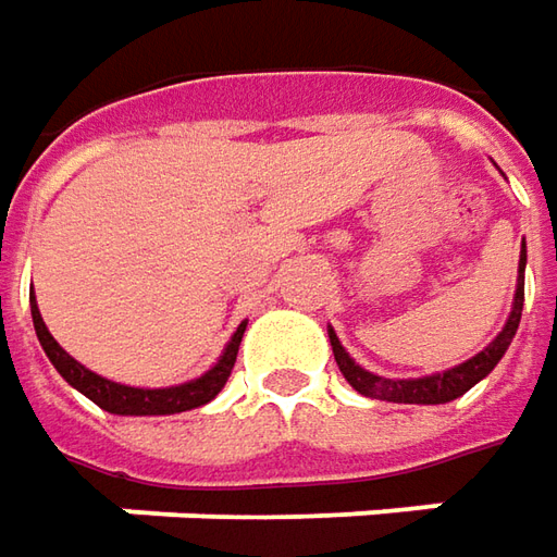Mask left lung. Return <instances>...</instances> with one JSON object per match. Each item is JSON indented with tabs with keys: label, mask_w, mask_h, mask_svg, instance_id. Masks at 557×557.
Segmentation results:
<instances>
[{
	"label": "left lung",
	"mask_w": 557,
	"mask_h": 557,
	"mask_svg": "<svg viewBox=\"0 0 557 557\" xmlns=\"http://www.w3.org/2000/svg\"><path fill=\"white\" fill-rule=\"evenodd\" d=\"M524 264H528V249L521 243V261H518L521 277H518V286H515V301H511V314H508L506 326H503V333L493 338L481 355H474L466 363H459L453 370H444V373L422 375V379H385V375L367 373L363 367H357L351 355L342 348V342L333 333V326H330V345H333L338 370H342V375L348 379V385L357 394L373 397V400H388V404H450L456 397H462L484 375H490V370L503 360L508 345H511V338L518 333L521 308H524Z\"/></svg>",
	"instance_id": "left-lung-1"
}]
</instances>
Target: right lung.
Listing matches in <instances>:
<instances>
[{
    "mask_svg": "<svg viewBox=\"0 0 557 557\" xmlns=\"http://www.w3.org/2000/svg\"><path fill=\"white\" fill-rule=\"evenodd\" d=\"M29 311H33V326H36L39 345H42V351L49 355L51 367L64 375L76 392H83L88 400H95L101 410L116 412V416H172V412L194 410V407L209 404V400L224 388L227 375L234 370L243 333H246V323H240L237 333L227 342L224 355L219 357V363H215L209 373H202L200 379H190V382L172 385V388H132V385H120V382H110L104 375L91 373V370H86L79 360H73V357L54 342V336L49 333V326H46V320L39 314L36 298L33 296H29Z\"/></svg>",
    "mask_w": 557,
    "mask_h": 557,
    "instance_id": "1",
    "label": "right lung"
}]
</instances>
